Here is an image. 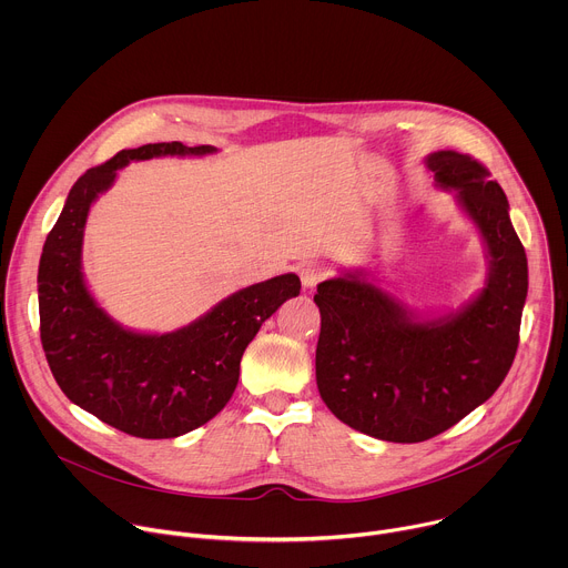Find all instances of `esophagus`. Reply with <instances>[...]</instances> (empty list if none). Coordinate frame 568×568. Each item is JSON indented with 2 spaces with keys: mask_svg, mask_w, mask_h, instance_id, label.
<instances>
[{
  "mask_svg": "<svg viewBox=\"0 0 568 568\" xmlns=\"http://www.w3.org/2000/svg\"><path fill=\"white\" fill-rule=\"evenodd\" d=\"M301 283H303V287L305 290H314L323 278L328 276V270L323 267L321 263H307V265H303L301 267Z\"/></svg>",
  "mask_w": 568,
  "mask_h": 568,
  "instance_id": "34e87169",
  "label": "esophagus"
}]
</instances>
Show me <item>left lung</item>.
Listing matches in <instances>:
<instances>
[{"mask_svg":"<svg viewBox=\"0 0 568 568\" xmlns=\"http://www.w3.org/2000/svg\"><path fill=\"white\" fill-rule=\"evenodd\" d=\"M456 191L488 250L485 287L460 310L420 318L402 301L346 272L316 285L321 312L316 386L348 427L388 443H423L454 427L506 379L519 346L528 261L504 189L469 154L425 159Z\"/></svg>","mask_w":568,"mask_h":568,"instance_id":"1","label":"left lung"}]
</instances>
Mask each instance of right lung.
Returning <instances> with one entry per match:
<instances>
[{"instance_id":"obj_1","label":"right lung","mask_w":568,"mask_h":568,"mask_svg":"<svg viewBox=\"0 0 568 568\" xmlns=\"http://www.w3.org/2000/svg\"><path fill=\"white\" fill-rule=\"evenodd\" d=\"M211 152L213 145L189 148L180 141L121 150L71 186L42 250L38 303L49 368L80 409L136 438H178L217 416L237 386L242 353L301 290L296 274H281L233 292L189 326L164 335L123 328L90 294L83 278L85 222L116 171L130 161Z\"/></svg>"}]
</instances>
